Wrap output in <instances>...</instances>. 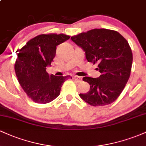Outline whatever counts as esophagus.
<instances>
[{"label":"esophagus","mask_w":146,"mask_h":146,"mask_svg":"<svg viewBox=\"0 0 146 146\" xmlns=\"http://www.w3.org/2000/svg\"><path fill=\"white\" fill-rule=\"evenodd\" d=\"M73 79H74L75 80H76L77 82H80L82 81V78L80 76H76V75H75V76L73 77Z\"/></svg>","instance_id":"1"}]
</instances>
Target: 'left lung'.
Returning <instances> with one entry per match:
<instances>
[{"label":"left lung","mask_w":146,"mask_h":146,"mask_svg":"<svg viewBox=\"0 0 146 146\" xmlns=\"http://www.w3.org/2000/svg\"><path fill=\"white\" fill-rule=\"evenodd\" d=\"M71 40L82 48L88 62L98 64L97 69L101 73L97 78H83L90 90L80 97L93 106L113 103L130 78L132 53L128 42L117 31L106 29L90 30L72 36Z\"/></svg>","instance_id":"1"}]
</instances>
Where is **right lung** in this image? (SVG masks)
<instances>
[{
    "label": "right lung",
    "instance_id": "1",
    "mask_svg": "<svg viewBox=\"0 0 146 146\" xmlns=\"http://www.w3.org/2000/svg\"><path fill=\"white\" fill-rule=\"evenodd\" d=\"M69 38L65 34H41L19 51L14 67L16 75L25 93L36 103H48L60 95L68 76L49 75L46 69L56 56V46Z\"/></svg>",
    "mask_w": 146,
    "mask_h": 146
}]
</instances>
